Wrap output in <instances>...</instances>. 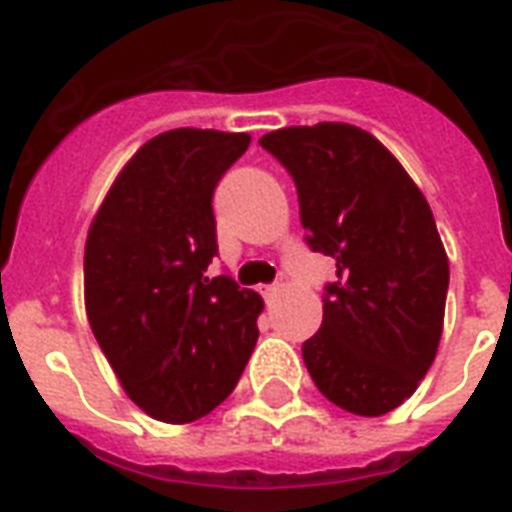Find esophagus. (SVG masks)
Instances as JSON below:
<instances>
[{"label":"esophagus","instance_id":"esophagus-1","mask_svg":"<svg viewBox=\"0 0 512 512\" xmlns=\"http://www.w3.org/2000/svg\"><path fill=\"white\" fill-rule=\"evenodd\" d=\"M260 292H263V297H265V300H268V303H273V300L279 297L281 287H279V284H271V287H263V289H260Z\"/></svg>","mask_w":512,"mask_h":512}]
</instances>
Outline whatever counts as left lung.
Returning a JSON list of instances; mask_svg holds the SVG:
<instances>
[{"label":"left lung","instance_id":"left-lung-1","mask_svg":"<svg viewBox=\"0 0 512 512\" xmlns=\"http://www.w3.org/2000/svg\"><path fill=\"white\" fill-rule=\"evenodd\" d=\"M295 177L313 252L337 260L324 321L303 342L316 388L358 417L412 396L444 332L449 257L428 199L356 124L284 127L260 138Z\"/></svg>","mask_w":512,"mask_h":512}]
</instances>
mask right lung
<instances>
[{"mask_svg": "<svg viewBox=\"0 0 512 512\" xmlns=\"http://www.w3.org/2000/svg\"><path fill=\"white\" fill-rule=\"evenodd\" d=\"M247 132L180 127L156 135L116 175L84 244V308L124 393L183 425L236 388L257 342L263 297L217 255L212 193L249 148Z\"/></svg>", "mask_w": 512, "mask_h": 512, "instance_id": "add662e5", "label": "right lung"}]
</instances>
